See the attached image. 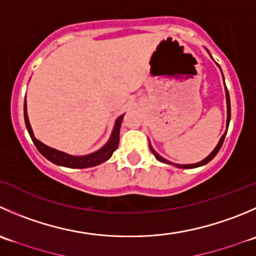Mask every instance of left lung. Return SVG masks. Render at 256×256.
I'll list each match as a JSON object with an SVG mask.
<instances>
[{
  "label": "left lung",
  "instance_id": "left-lung-1",
  "mask_svg": "<svg viewBox=\"0 0 256 256\" xmlns=\"http://www.w3.org/2000/svg\"><path fill=\"white\" fill-rule=\"evenodd\" d=\"M226 104H228V121H226V124H228V128H229V122H230V98H229V92H228V90H226ZM225 135H226V132H225L224 135L222 136V138H220V141H219V144H218V146L214 148V151H212V152L210 154V155L208 156L206 158H204V160L200 161V162L191 164V165H176V166H178V168H199V166L205 165V164H208V162H209V161H212V158H215V155H216V154L219 152L220 148H222V142H224V140H225ZM150 150L152 151V154H154V155H155V158H158V161H161V162H165V164H171V162H168V160H165V158H161V156L158 155V154L156 152V151L154 150L152 148H151V145H150Z\"/></svg>",
  "mask_w": 256,
  "mask_h": 256
}]
</instances>
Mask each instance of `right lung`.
<instances>
[{"label": "right lung", "instance_id": "right-lung-1", "mask_svg": "<svg viewBox=\"0 0 256 256\" xmlns=\"http://www.w3.org/2000/svg\"><path fill=\"white\" fill-rule=\"evenodd\" d=\"M24 122H26L27 131H28L32 141H34V146H36L37 150H38L40 152L47 158V160L56 164V165H61V166H65V168H90V166L98 165V164L108 160V158L112 156L114 151H115L118 146V141H120V126H121V122H122L124 115H121L120 118L116 120L112 135H111L108 142L102 148H100V150L96 151V152L90 154V155L72 156V155H68V154L61 152V151L58 150H54V148H48V146H46L44 144H42L41 141L34 138V132H32V128L31 126H30L28 118H27L26 100H24Z\"/></svg>", "mask_w": 256, "mask_h": 256}]
</instances>
